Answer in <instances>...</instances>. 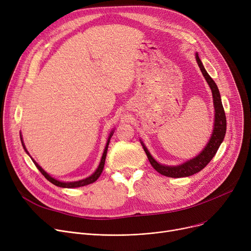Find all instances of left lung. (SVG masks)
Wrapping results in <instances>:
<instances>
[{"label": "left lung", "instance_id": "obj_1", "mask_svg": "<svg viewBox=\"0 0 251 251\" xmlns=\"http://www.w3.org/2000/svg\"><path fill=\"white\" fill-rule=\"evenodd\" d=\"M197 64H199L200 68L202 72V75L204 76L205 80L207 81L210 89H212V94L214 98V105H215V127L212 137H210L208 143L206 144V147L203 149V151L199 154L196 155L194 159L187 161L186 163H184L179 166H164L157 163L155 160H153V157L151 155L150 151L148 149L144 147V144L141 142L144 151H146L148 159L151 163V165L153 167V169L159 172L160 174L171 177V178H181V177H188L193 174L199 173L200 171H201L210 161H212L213 157L215 156L216 152L218 151L221 143L224 140V137H225L226 134V129H227V121H226V115L225 111H224L223 108V103L221 100V96L218 89V86L216 82L213 80V78L208 75V73L205 71L203 65L199 57V54L195 55Z\"/></svg>", "mask_w": 251, "mask_h": 251}]
</instances>
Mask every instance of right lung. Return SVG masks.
<instances>
[{
    "instance_id": "obj_1",
    "label": "right lung",
    "mask_w": 251,
    "mask_h": 251,
    "mask_svg": "<svg viewBox=\"0 0 251 251\" xmlns=\"http://www.w3.org/2000/svg\"><path fill=\"white\" fill-rule=\"evenodd\" d=\"M113 133H114V131H112L110 136H109V139H108V142H107V146H105V148H104V151H103V153H102V156H101V160H100V163L99 168L97 169V171H96V172H95L94 174H92V175L89 176V177H87V178H85V179H83V180H79V181H75V182H61V181H58V180H56V179H54V178H51V177H50L49 174H47V173L45 172V171H44L41 167H39L33 160H32V161H33L34 165L36 166V168L39 170V172H41L50 183H52V184H54V185H56V186L63 187V188H76V187H80V186L88 185V184L94 183L95 181H97V180L99 179V177L100 176L101 172H102L103 166H104V161H105V155H107V151H108V146H109L110 139H111ZM21 139H22V138H21ZM21 141H22V140H21ZM22 146H23L25 151L27 152V151H26V149H25V146H24L23 141H22ZM27 153H28V152H27Z\"/></svg>"
}]
</instances>
